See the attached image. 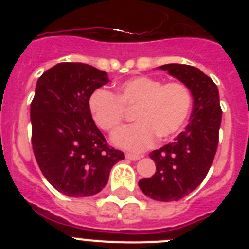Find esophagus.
Returning <instances> with one entry per match:
<instances>
[{
    "mask_svg": "<svg viewBox=\"0 0 249 249\" xmlns=\"http://www.w3.org/2000/svg\"><path fill=\"white\" fill-rule=\"evenodd\" d=\"M126 158L131 160H138L141 158L140 155H135V153H126Z\"/></svg>",
    "mask_w": 249,
    "mask_h": 249,
    "instance_id": "obj_1",
    "label": "esophagus"
}]
</instances>
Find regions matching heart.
Instances as JSON below:
<instances>
[{"instance_id":"obj_1","label":"heart","mask_w":249,"mask_h":249,"mask_svg":"<svg viewBox=\"0 0 249 249\" xmlns=\"http://www.w3.org/2000/svg\"><path fill=\"white\" fill-rule=\"evenodd\" d=\"M135 109L136 124L123 127L112 137L116 146L141 151L155 143L156 137L168 140L183 128L192 108V94L179 82L164 83L138 76L120 83L116 96L96 89L89 98V116L94 124L113 132L124 120V110Z\"/></svg>"}]
</instances>
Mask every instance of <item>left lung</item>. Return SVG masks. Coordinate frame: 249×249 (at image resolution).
Returning <instances> with one entry per match:
<instances>
[{"instance_id": "left-lung-1", "label": "left lung", "mask_w": 249, "mask_h": 249, "mask_svg": "<svg viewBox=\"0 0 249 249\" xmlns=\"http://www.w3.org/2000/svg\"><path fill=\"white\" fill-rule=\"evenodd\" d=\"M158 68L187 86L193 109L191 122L172 143L149 153L156 173L141 179L138 186L149 198L172 202L190 195L206 178L218 146L222 109L217 86L201 70L178 63Z\"/></svg>"}]
</instances>
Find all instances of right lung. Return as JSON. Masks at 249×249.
Returning a JSON list of instances; mask_svg holds the SVG:
<instances>
[{"label": "right lung", "mask_w": 249, "mask_h": 249, "mask_svg": "<svg viewBox=\"0 0 249 249\" xmlns=\"http://www.w3.org/2000/svg\"><path fill=\"white\" fill-rule=\"evenodd\" d=\"M108 76L86 63L62 62L39 77L31 103L32 148L58 192L89 197L102 191L124 155L111 148L89 116V98Z\"/></svg>", "instance_id": "add662e5"}]
</instances>
